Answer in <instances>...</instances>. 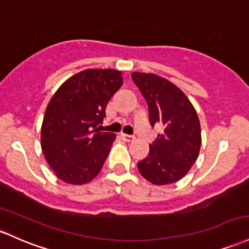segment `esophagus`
I'll return each mask as SVG.
<instances>
[{
  "label": "esophagus",
  "instance_id": "esophagus-1",
  "mask_svg": "<svg viewBox=\"0 0 249 249\" xmlns=\"http://www.w3.org/2000/svg\"><path fill=\"white\" fill-rule=\"evenodd\" d=\"M122 138H123V141H125V142H132L133 139H135L133 136L126 135V133H122Z\"/></svg>",
  "mask_w": 249,
  "mask_h": 249
}]
</instances>
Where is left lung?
<instances>
[{
	"mask_svg": "<svg viewBox=\"0 0 249 249\" xmlns=\"http://www.w3.org/2000/svg\"><path fill=\"white\" fill-rule=\"evenodd\" d=\"M132 80L145 98L151 125L163 127V132L150 144L149 155L137 163L139 173L156 185L179 181L200 152L197 113L181 89L162 76L135 72Z\"/></svg>",
	"mask_w": 249,
	"mask_h": 249,
	"instance_id": "1",
	"label": "left lung"
}]
</instances>
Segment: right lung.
Returning <instances> with one entry per match:
<instances>
[{"instance_id":"obj_1","label":"right lung","mask_w":249,"mask_h":249,"mask_svg":"<svg viewBox=\"0 0 249 249\" xmlns=\"http://www.w3.org/2000/svg\"><path fill=\"white\" fill-rule=\"evenodd\" d=\"M122 85L119 71L85 70L52 97L41 127V147L61 181L85 184L102 170L116 135L100 132L98 126Z\"/></svg>"}]
</instances>
